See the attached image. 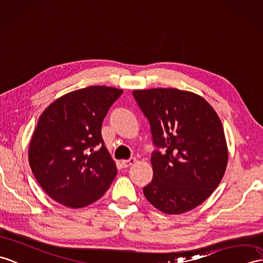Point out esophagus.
I'll use <instances>...</instances> for the list:
<instances>
[{"label":"esophagus","mask_w":263,"mask_h":263,"mask_svg":"<svg viewBox=\"0 0 263 263\" xmlns=\"http://www.w3.org/2000/svg\"><path fill=\"white\" fill-rule=\"evenodd\" d=\"M136 161H137L136 158H130V159L123 160V161H122L121 163H122V166H123V168H127V167H130L131 164H133V163L136 162Z\"/></svg>","instance_id":"1"}]
</instances>
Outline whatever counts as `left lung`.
Returning <instances> with one entry per match:
<instances>
[{
    "mask_svg": "<svg viewBox=\"0 0 263 263\" xmlns=\"http://www.w3.org/2000/svg\"><path fill=\"white\" fill-rule=\"evenodd\" d=\"M132 94L149 121L156 146L151 155L154 178L143 187L145 198L166 214L195 209L211 196L227 169L221 120L192 91L152 88Z\"/></svg>",
    "mask_w": 263,
    "mask_h": 263,
    "instance_id": "obj_1",
    "label": "left lung"
}]
</instances>
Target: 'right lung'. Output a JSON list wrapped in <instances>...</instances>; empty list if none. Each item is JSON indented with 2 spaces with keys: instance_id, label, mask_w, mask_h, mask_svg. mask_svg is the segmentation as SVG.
I'll return each mask as SVG.
<instances>
[{
  "instance_id": "add662e5",
  "label": "right lung",
  "mask_w": 263,
  "mask_h": 263,
  "mask_svg": "<svg viewBox=\"0 0 263 263\" xmlns=\"http://www.w3.org/2000/svg\"><path fill=\"white\" fill-rule=\"evenodd\" d=\"M122 89L89 86L70 91L39 118L29 145L36 181L57 203L81 209L100 199L117 176L102 123Z\"/></svg>"
}]
</instances>
